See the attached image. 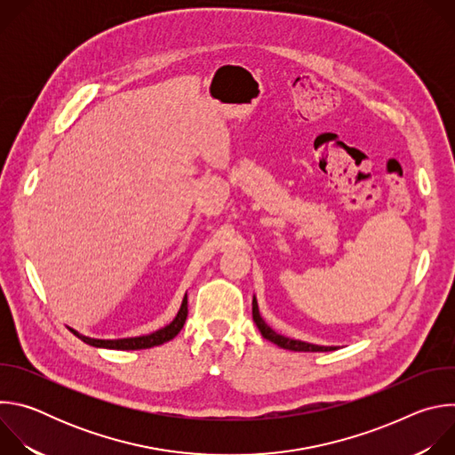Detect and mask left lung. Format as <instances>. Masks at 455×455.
<instances>
[{"mask_svg": "<svg viewBox=\"0 0 455 455\" xmlns=\"http://www.w3.org/2000/svg\"><path fill=\"white\" fill-rule=\"evenodd\" d=\"M251 316H253V322H255V326L259 328V331H261V335L267 339V340H270V342H274V344H277L279 347H283V349H290V351H309V353H316V351H335L337 347H328V346H315V344H307V342H300V340H293V339H288V337H283V335H279V333H275L268 323L263 320V316L259 315V307H257V300H255V297H253V300H251Z\"/></svg>", "mask_w": 455, "mask_h": 455, "instance_id": "1", "label": "left lung"}]
</instances>
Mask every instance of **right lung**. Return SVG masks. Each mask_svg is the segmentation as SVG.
<instances>
[{
	"label": "right lung",
	"instance_id": "1",
	"mask_svg": "<svg viewBox=\"0 0 455 455\" xmlns=\"http://www.w3.org/2000/svg\"><path fill=\"white\" fill-rule=\"evenodd\" d=\"M187 295L183 297L181 307L178 311V315L174 316V320L169 323V326L151 333V335H144V337H133V339H118V340H97V339H90L84 337L81 333H77L76 330H70L76 337H79L84 344L93 346V347H106V349H118V351H135V349H149L155 346H162L164 342L172 340L183 328L185 318H187Z\"/></svg>",
	"mask_w": 455,
	"mask_h": 455
}]
</instances>
